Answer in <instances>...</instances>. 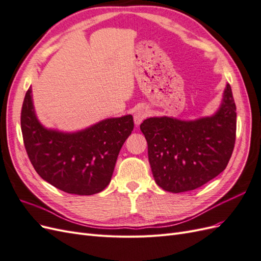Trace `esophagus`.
Returning a JSON list of instances; mask_svg holds the SVG:
<instances>
[{
  "instance_id": "obj_1",
  "label": "esophagus",
  "mask_w": 261,
  "mask_h": 261,
  "mask_svg": "<svg viewBox=\"0 0 261 261\" xmlns=\"http://www.w3.org/2000/svg\"><path fill=\"white\" fill-rule=\"evenodd\" d=\"M147 115H148L147 108H145V107L138 108L135 111V114H134V121H135V124L139 125L141 122L145 120Z\"/></svg>"
}]
</instances>
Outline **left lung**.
Here are the masks:
<instances>
[{
	"instance_id": "8db88e82",
	"label": "left lung",
	"mask_w": 261,
	"mask_h": 261,
	"mask_svg": "<svg viewBox=\"0 0 261 261\" xmlns=\"http://www.w3.org/2000/svg\"><path fill=\"white\" fill-rule=\"evenodd\" d=\"M156 185L171 193L198 188L223 172L236 136V107L226 84L222 102L211 116L194 121L149 117L140 124Z\"/></svg>"
}]
</instances>
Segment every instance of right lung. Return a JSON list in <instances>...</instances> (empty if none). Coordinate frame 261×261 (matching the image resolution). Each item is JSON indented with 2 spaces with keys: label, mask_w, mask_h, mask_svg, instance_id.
<instances>
[{
  "label": "right lung",
  "mask_w": 261,
  "mask_h": 261,
  "mask_svg": "<svg viewBox=\"0 0 261 261\" xmlns=\"http://www.w3.org/2000/svg\"><path fill=\"white\" fill-rule=\"evenodd\" d=\"M20 125L23 145L38 174L63 192L88 196L102 192L111 181L134 120L130 114L111 117L74 133L46 128L37 118L29 88Z\"/></svg>",
  "instance_id": "1"
}]
</instances>
